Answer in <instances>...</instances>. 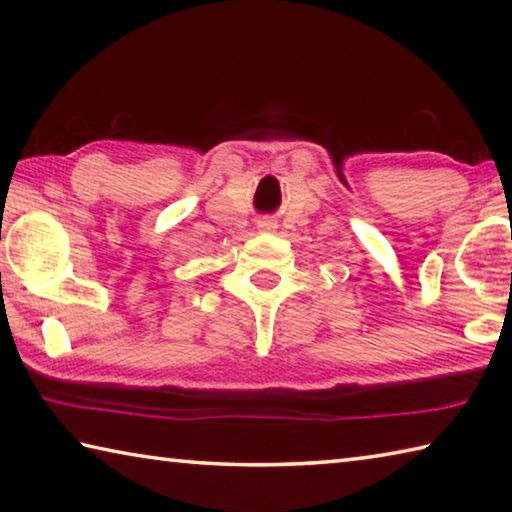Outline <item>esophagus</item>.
I'll return each mask as SVG.
<instances>
[{
  "instance_id": "esophagus-1",
  "label": "esophagus",
  "mask_w": 512,
  "mask_h": 512,
  "mask_svg": "<svg viewBox=\"0 0 512 512\" xmlns=\"http://www.w3.org/2000/svg\"><path fill=\"white\" fill-rule=\"evenodd\" d=\"M275 228V223L273 221H259V230H264V232H271Z\"/></svg>"
}]
</instances>
